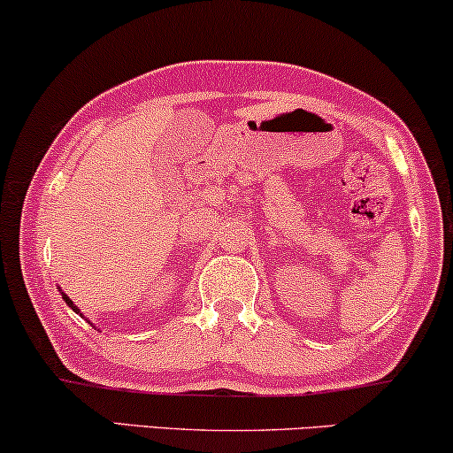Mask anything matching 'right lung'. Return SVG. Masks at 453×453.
<instances>
[{"mask_svg":"<svg viewBox=\"0 0 453 453\" xmlns=\"http://www.w3.org/2000/svg\"><path fill=\"white\" fill-rule=\"evenodd\" d=\"M62 297H64V302H66V303L70 305V308H73V310H74V312H76V314H79V308H76V305L73 303V299H70L68 296H64V293H62Z\"/></svg>","mask_w":453,"mask_h":453,"instance_id":"add662e5","label":"right lung"}]
</instances>
